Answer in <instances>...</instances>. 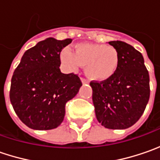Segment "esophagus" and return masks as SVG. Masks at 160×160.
Returning <instances> with one entry per match:
<instances>
[{
  "mask_svg": "<svg viewBox=\"0 0 160 160\" xmlns=\"http://www.w3.org/2000/svg\"><path fill=\"white\" fill-rule=\"evenodd\" d=\"M81 81L83 83H88V80L85 79V78H81Z\"/></svg>",
  "mask_w": 160,
  "mask_h": 160,
  "instance_id": "esophagus-1",
  "label": "esophagus"
}]
</instances>
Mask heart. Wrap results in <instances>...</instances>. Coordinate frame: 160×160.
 Listing matches in <instances>:
<instances>
[{
    "label": "heart",
    "mask_w": 160,
    "mask_h": 160,
    "mask_svg": "<svg viewBox=\"0 0 160 160\" xmlns=\"http://www.w3.org/2000/svg\"><path fill=\"white\" fill-rule=\"evenodd\" d=\"M60 60L71 71L85 67V74L95 81H105L118 69L119 58L118 51L110 45L82 42L75 51L66 48L60 53Z\"/></svg>",
    "instance_id": "obj_1"
}]
</instances>
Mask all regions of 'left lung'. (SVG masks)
<instances>
[{"label":"left lung","instance_id":"left-lung-1","mask_svg":"<svg viewBox=\"0 0 160 160\" xmlns=\"http://www.w3.org/2000/svg\"><path fill=\"white\" fill-rule=\"evenodd\" d=\"M118 51V67L102 82L92 81V102L99 123L108 129H126L142 117L150 99V77L142 53L121 42H108Z\"/></svg>","mask_w":160,"mask_h":160}]
</instances>
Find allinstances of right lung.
Masks as SVG:
<instances>
[{
    "label": "right lung",
    "instance_id": "obj_1",
    "mask_svg": "<svg viewBox=\"0 0 160 160\" xmlns=\"http://www.w3.org/2000/svg\"><path fill=\"white\" fill-rule=\"evenodd\" d=\"M72 39L47 38L22 56L11 78L9 99L22 122L34 130H51L64 119L66 103L77 95L82 82L59 69L60 52Z\"/></svg>",
    "mask_w": 160,
    "mask_h": 160
}]
</instances>
